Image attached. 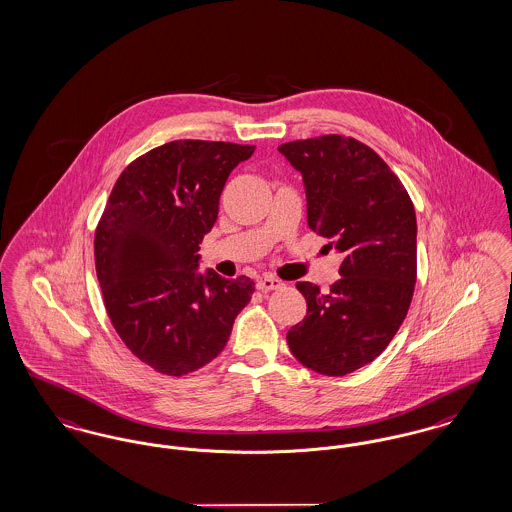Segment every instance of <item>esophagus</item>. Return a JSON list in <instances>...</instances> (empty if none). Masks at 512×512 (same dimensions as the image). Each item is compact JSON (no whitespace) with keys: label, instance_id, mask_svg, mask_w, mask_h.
Instances as JSON below:
<instances>
[{"label":"esophagus","instance_id":"1","mask_svg":"<svg viewBox=\"0 0 512 512\" xmlns=\"http://www.w3.org/2000/svg\"><path fill=\"white\" fill-rule=\"evenodd\" d=\"M256 287H258V291L268 293V291L281 289V287H283V281H279V279H275V277H262V279H258Z\"/></svg>","mask_w":512,"mask_h":512}]
</instances>
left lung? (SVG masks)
I'll use <instances>...</instances> for the list:
<instances>
[{
  "label": "left lung",
  "instance_id": "left-lung-1",
  "mask_svg": "<svg viewBox=\"0 0 512 512\" xmlns=\"http://www.w3.org/2000/svg\"><path fill=\"white\" fill-rule=\"evenodd\" d=\"M279 152L302 173L308 227L343 254L329 291L296 283L306 316L287 343L302 366L347 376L377 358L406 318L416 283L414 204L391 167L352 136L293 140Z\"/></svg>",
  "mask_w": 512,
  "mask_h": 512
}]
</instances>
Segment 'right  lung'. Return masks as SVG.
I'll list each match as a JSON object with an SVG mask.
<instances>
[{
	"mask_svg": "<svg viewBox=\"0 0 512 512\" xmlns=\"http://www.w3.org/2000/svg\"><path fill=\"white\" fill-rule=\"evenodd\" d=\"M252 154L250 144L173 140L129 163L109 194L94 235L106 312L127 349L160 374L212 362L254 293L246 275L196 271L225 181Z\"/></svg>",
	"mask_w": 512,
	"mask_h": 512,
	"instance_id": "1",
	"label": "right lung"
}]
</instances>
